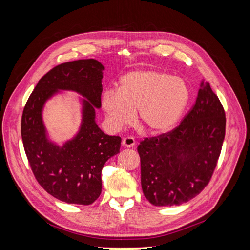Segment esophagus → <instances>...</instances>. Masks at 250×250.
Masks as SVG:
<instances>
[{
    "label": "esophagus",
    "mask_w": 250,
    "mask_h": 250,
    "mask_svg": "<svg viewBox=\"0 0 250 250\" xmlns=\"http://www.w3.org/2000/svg\"><path fill=\"white\" fill-rule=\"evenodd\" d=\"M122 144L124 147H127V148H131L135 145V141L132 137H127V138H124L123 141H122Z\"/></svg>",
    "instance_id": "1"
}]
</instances>
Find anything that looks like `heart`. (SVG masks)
Here are the masks:
<instances>
[{
    "label": "heart",
    "mask_w": 250,
    "mask_h": 250,
    "mask_svg": "<svg viewBox=\"0 0 250 250\" xmlns=\"http://www.w3.org/2000/svg\"><path fill=\"white\" fill-rule=\"evenodd\" d=\"M188 88L184 79L156 70L126 74L119 89H108L101 105L112 129L133 122L139 110L140 122L152 134L165 133L176 125L187 106Z\"/></svg>",
    "instance_id": "heart-1"
}]
</instances>
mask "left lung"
Listing matches in <instances>:
<instances>
[{"mask_svg":"<svg viewBox=\"0 0 250 250\" xmlns=\"http://www.w3.org/2000/svg\"><path fill=\"white\" fill-rule=\"evenodd\" d=\"M169 132L138 146L143 193L155 207H172L197 196L213 176L225 137V111L209 83Z\"/></svg>","mask_w":250,"mask_h":250,"instance_id":"8db88e82","label":"left lung"}]
</instances>
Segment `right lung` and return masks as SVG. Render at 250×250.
I'll list each match as a JSON object with an SVG mask.
<instances>
[{
    "mask_svg": "<svg viewBox=\"0 0 250 250\" xmlns=\"http://www.w3.org/2000/svg\"><path fill=\"white\" fill-rule=\"evenodd\" d=\"M103 70L96 59L54 66L40 79L22 110V145L37 183L66 203L89 206L95 202L102 191L104 165L120 152L121 138L105 134L95 122V107H101ZM59 89L75 90L87 98L81 130L62 147L47 140L41 119L44 102Z\"/></svg>",
    "mask_w": 250,
    "mask_h": 250,
    "instance_id": "obj_1",
    "label": "right lung"
}]
</instances>
